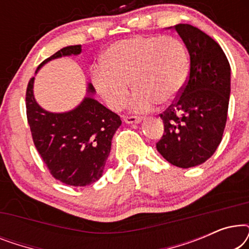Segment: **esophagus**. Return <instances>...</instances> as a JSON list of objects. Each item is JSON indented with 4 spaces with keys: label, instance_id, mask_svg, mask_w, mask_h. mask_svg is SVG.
Wrapping results in <instances>:
<instances>
[{
    "label": "esophagus",
    "instance_id": "34e87169",
    "mask_svg": "<svg viewBox=\"0 0 249 249\" xmlns=\"http://www.w3.org/2000/svg\"><path fill=\"white\" fill-rule=\"evenodd\" d=\"M124 121L128 124H141V122L142 121V119L139 118V117H132V115H131V117H124Z\"/></svg>",
    "mask_w": 249,
    "mask_h": 249
}]
</instances>
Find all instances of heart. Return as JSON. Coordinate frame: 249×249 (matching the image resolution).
Here are the masks:
<instances>
[{
	"label": "heart",
	"instance_id": "b5f03b06",
	"mask_svg": "<svg viewBox=\"0 0 249 249\" xmlns=\"http://www.w3.org/2000/svg\"><path fill=\"white\" fill-rule=\"evenodd\" d=\"M188 77V55L172 36H136L108 47L103 64L94 67L91 80L112 110L127 102L130 85L136 90L129 107L147 112L156 103L168 104L180 94Z\"/></svg>",
	"mask_w": 249,
	"mask_h": 249
}]
</instances>
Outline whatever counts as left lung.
Segmentation results:
<instances>
[{
  "mask_svg": "<svg viewBox=\"0 0 249 249\" xmlns=\"http://www.w3.org/2000/svg\"><path fill=\"white\" fill-rule=\"evenodd\" d=\"M188 50L190 70L175 104L160 115L164 134L160 154L182 169L207 161L222 141L231 90V69L213 38L187 23L173 26Z\"/></svg>",
  "mask_w": 249,
  "mask_h": 249,
  "instance_id": "obj_1",
  "label": "left lung"
}]
</instances>
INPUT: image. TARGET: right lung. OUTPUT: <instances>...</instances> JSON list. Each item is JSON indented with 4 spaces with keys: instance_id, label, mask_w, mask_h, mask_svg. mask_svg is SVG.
Here are the masks:
<instances>
[{
    "instance_id": "1",
    "label": "right lung",
    "mask_w": 249,
    "mask_h": 249,
    "mask_svg": "<svg viewBox=\"0 0 249 249\" xmlns=\"http://www.w3.org/2000/svg\"><path fill=\"white\" fill-rule=\"evenodd\" d=\"M81 45L67 46L47 57L50 61L78 55ZM30 79L26 93L27 119L33 141L54 178L69 186L84 187L103 175L111 151L112 138L121 125L120 117L95 100V88L87 85L86 96L72 110L50 112L37 103Z\"/></svg>"
}]
</instances>
